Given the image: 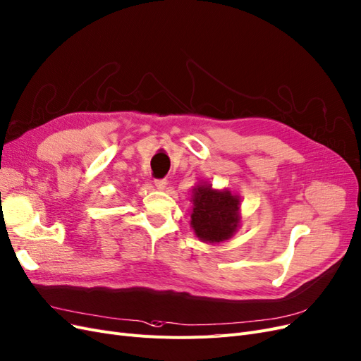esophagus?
Listing matches in <instances>:
<instances>
[{"mask_svg":"<svg viewBox=\"0 0 361 361\" xmlns=\"http://www.w3.org/2000/svg\"><path fill=\"white\" fill-rule=\"evenodd\" d=\"M168 181L165 178H160V180H154V185L159 189V190H164L166 188Z\"/></svg>","mask_w":361,"mask_h":361,"instance_id":"1","label":"esophagus"}]
</instances>
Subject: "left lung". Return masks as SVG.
<instances>
[{"mask_svg": "<svg viewBox=\"0 0 361 361\" xmlns=\"http://www.w3.org/2000/svg\"><path fill=\"white\" fill-rule=\"evenodd\" d=\"M192 220L196 237L205 243H222L240 226V197L229 190H216L210 184L195 185Z\"/></svg>", "mask_w": 361, "mask_h": 361, "instance_id": "8db88e82", "label": "left lung"}]
</instances>
